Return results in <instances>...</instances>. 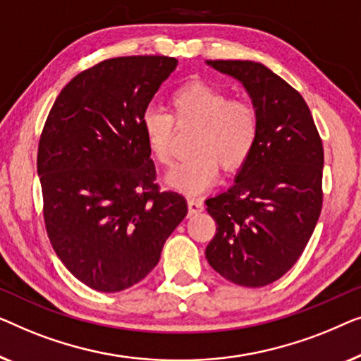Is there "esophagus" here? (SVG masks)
<instances>
[{
  "label": "esophagus",
  "instance_id": "obj_1",
  "mask_svg": "<svg viewBox=\"0 0 361 361\" xmlns=\"http://www.w3.org/2000/svg\"><path fill=\"white\" fill-rule=\"evenodd\" d=\"M202 209H204V204H202L201 201L188 200V211H190V214H197V212H201Z\"/></svg>",
  "mask_w": 361,
  "mask_h": 361
}]
</instances>
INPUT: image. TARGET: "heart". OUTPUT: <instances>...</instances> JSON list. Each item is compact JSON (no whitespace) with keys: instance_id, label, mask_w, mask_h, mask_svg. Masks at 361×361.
<instances>
[{"instance_id":"b5f03b06","label":"heart","mask_w":361,"mask_h":361,"mask_svg":"<svg viewBox=\"0 0 361 361\" xmlns=\"http://www.w3.org/2000/svg\"><path fill=\"white\" fill-rule=\"evenodd\" d=\"M173 123L195 126L191 152L166 173V183L185 195L207 190L221 169L232 173L245 164L255 147L258 114L252 103L231 99L227 91L204 81L181 85L170 96V114L149 108L140 118V129L150 154L161 165L171 159Z\"/></svg>"}]
</instances>
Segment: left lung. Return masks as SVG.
Listing matches in <instances>:
<instances>
[{"label": "left lung", "mask_w": 361, "mask_h": 361, "mask_svg": "<svg viewBox=\"0 0 361 361\" xmlns=\"http://www.w3.org/2000/svg\"><path fill=\"white\" fill-rule=\"evenodd\" d=\"M243 85L258 114L255 147L229 190L206 200L209 265L235 284L267 286L299 260L322 209L324 149L306 101L265 65L207 60Z\"/></svg>", "instance_id": "8db88e82"}]
</instances>
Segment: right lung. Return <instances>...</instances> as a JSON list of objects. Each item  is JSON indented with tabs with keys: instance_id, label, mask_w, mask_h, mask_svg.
Returning <instances> with one entry per match:
<instances>
[{
	"instance_id": "obj_1",
	"label": "right lung",
	"mask_w": 361,
	"mask_h": 361,
	"mask_svg": "<svg viewBox=\"0 0 361 361\" xmlns=\"http://www.w3.org/2000/svg\"><path fill=\"white\" fill-rule=\"evenodd\" d=\"M178 60L134 55L78 73L55 99L39 140L44 221L55 253L86 286L118 293L149 275L185 219L160 191L140 118Z\"/></svg>"
}]
</instances>
